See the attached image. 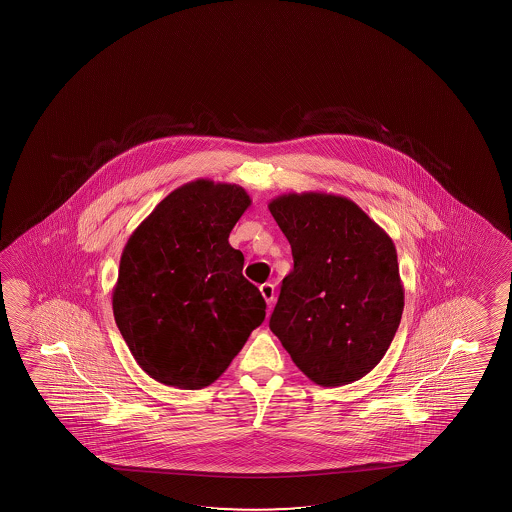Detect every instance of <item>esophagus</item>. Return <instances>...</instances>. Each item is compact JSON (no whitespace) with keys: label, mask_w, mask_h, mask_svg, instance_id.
Wrapping results in <instances>:
<instances>
[{"label":"esophagus","mask_w":512,"mask_h":512,"mask_svg":"<svg viewBox=\"0 0 512 512\" xmlns=\"http://www.w3.org/2000/svg\"><path fill=\"white\" fill-rule=\"evenodd\" d=\"M260 294L266 299L267 304L271 306L274 302V285L273 283H264L260 285Z\"/></svg>","instance_id":"esophagus-1"}]
</instances>
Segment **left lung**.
I'll return each mask as SVG.
<instances>
[{"mask_svg": "<svg viewBox=\"0 0 512 512\" xmlns=\"http://www.w3.org/2000/svg\"><path fill=\"white\" fill-rule=\"evenodd\" d=\"M269 211L294 257L269 320L274 336L316 385L364 378L385 357L404 311L392 238L348 197L292 192Z\"/></svg>", "mask_w": 512, "mask_h": 512, "instance_id": "obj_1", "label": "left lung"}]
</instances>
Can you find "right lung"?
Returning a JSON list of instances; mask_svg holds the SVG:
<instances>
[{"instance_id": "1", "label": "right lung", "mask_w": 512, "mask_h": 512, "mask_svg": "<svg viewBox=\"0 0 512 512\" xmlns=\"http://www.w3.org/2000/svg\"><path fill=\"white\" fill-rule=\"evenodd\" d=\"M252 199L196 180L164 197L127 239L113 316L150 378L182 390L217 381L266 318L259 288L229 234Z\"/></svg>"}]
</instances>
